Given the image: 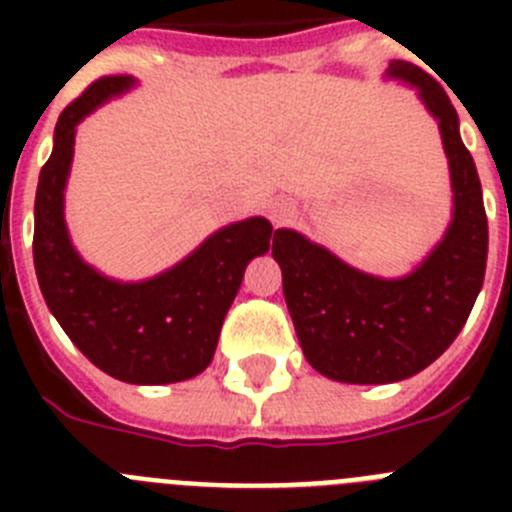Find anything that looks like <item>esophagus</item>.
<instances>
[{
	"label": "esophagus",
	"mask_w": 512,
	"mask_h": 512,
	"mask_svg": "<svg viewBox=\"0 0 512 512\" xmlns=\"http://www.w3.org/2000/svg\"><path fill=\"white\" fill-rule=\"evenodd\" d=\"M269 217L274 225L289 223V217H292V207L282 205V202H274V205L269 207Z\"/></svg>",
	"instance_id": "esophagus-1"
}]
</instances>
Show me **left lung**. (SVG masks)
Listing matches in <instances>:
<instances>
[{"instance_id": "left-lung-1", "label": "left lung", "mask_w": 512, "mask_h": 512, "mask_svg": "<svg viewBox=\"0 0 512 512\" xmlns=\"http://www.w3.org/2000/svg\"><path fill=\"white\" fill-rule=\"evenodd\" d=\"M387 79L418 89L441 130L454 194L441 241L410 274L395 279L354 269L297 230H274L271 246L302 354L315 372L346 384H390L423 372L459 336L485 282L482 184L461 143L454 104L408 61H392Z\"/></svg>"}]
</instances>
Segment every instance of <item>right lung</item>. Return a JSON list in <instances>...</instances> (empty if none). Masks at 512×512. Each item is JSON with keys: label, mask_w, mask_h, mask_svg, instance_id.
Returning <instances> with one entry per match:
<instances>
[{"label": "right lung", "mask_w": 512, "mask_h": 512, "mask_svg": "<svg viewBox=\"0 0 512 512\" xmlns=\"http://www.w3.org/2000/svg\"><path fill=\"white\" fill-rule=\"evenodd\" d=\"M133 87V76H104L58 117L35 192L33 259L45 305L94 366L128 384H171L210 366L243 271L269 251L274 228L266 217L225 225L143 282H117L81 259L63 217L76 125Z\"/></svg>", "instance_id": "add662e5"}]
</instances>
